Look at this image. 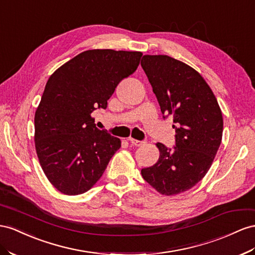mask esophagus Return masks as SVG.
Segmentation results:
<instances>
[{
	"label": "esophagus",
	"mask_w": 255,
	"mask_h": 255,
	"mask_svg": "<svg viewBox=\"0 0 255 255\" xmlns=\"http://www.w3.org/2000/svg\"><path fill=\"white\" fill-rule=\"evenodd\" d=\"M128 140L135 147H140V146H142V144L146 143V141H144V140H137V139H134V138H129Z\"/></svg>",
	"instance_id": "1"
}]
</instances>
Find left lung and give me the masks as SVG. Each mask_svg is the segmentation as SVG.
<instances>
[{
	"label": "left lung",
	"mask_w": 255,
	"mask_h": 255,
	"mask_svg": "<svg viewBox=\"0 0 255 255\" xmlns=\"http://www.w3.org/2000/svg\"><path fill=\"white\" fill-rule=\"evenodd\" d=\"M164 118L173 116L174 149L157 142V162L141 176L163 195L188 191L207 174L222 140L223 118L207 82L193 67L168 56L141 59Z\"/></svg>",
	"instance_id": "left-lung-1"
}]
</instances>
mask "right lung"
Instances as JSON below:
<instances>
[{
	"label": "right lung",
	"instance_id": "add662e5",
	"mask_svg": "<svg viewBox=\"0 0 255 255\" xmlns=\"http://www.w3.org/2000/svg\"><path fill=\"white\" fill-rule=\"evenodd\" d=\"M142 53L93 49L79 53L48 79L35 112V149L46 177L61 193L78 195L99 181L121 140L95 127L91 117Z\"/></svg>",
	"mask_w": 255,
	"mask_h": 255
}]
</instances>
